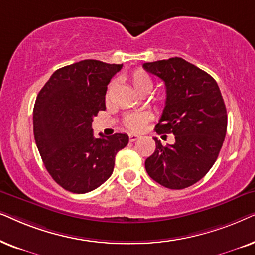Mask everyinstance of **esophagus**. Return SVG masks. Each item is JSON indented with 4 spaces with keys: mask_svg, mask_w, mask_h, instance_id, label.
<instances>
[{
    "mask_svg": "<svg viewBox=\"0 0 255 255\" xmlns=\"http://www.w3.org/2000/svg\"><path fill=\"white\" fill-rule=\"evenodd\" d=\"M138 135H136V134H129V141L130 142H135L136 140H138Z\"/></svg>",
    "mask_w": 255,
    "mask_h": 255,
    "instance_id": "obj_1",
    "label": "esophagus"
}]
</instances>
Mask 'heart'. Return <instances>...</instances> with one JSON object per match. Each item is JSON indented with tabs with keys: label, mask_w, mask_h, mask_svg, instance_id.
Instances as JSON below:
<instances>
[{
	"label": "heart",
	"mask_w": 255,
	"mask_h": 255,
	"mask_svg": "<svg viewBox=\"0 0 255 255\" xmlns=\"http://www.w3.org/2000/svg\"><path fill=\"white\" fill-rule=\"evenodd\" d=\"M130 83L138 93L147 87L151 88L150 78L142 71H135L131 73ZM149 119H150V113H148V112H134V113L126 115L124 124L131 131H140Z\"/></svg>",
	"instance_id": "obj_1"
}]
</instances>
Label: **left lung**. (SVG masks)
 Instances as JSON below:
<instances>
[{
	"label": "left lung",
	"instance_id": "8db88e82",
	"mask_svg": "<svg viewBox=\"0 0 255 255\" xmlns=\"http://www.w3.org/2000/svg\"><path fill=\"white\" fill-rule=\"evenodd\" d=\"M143 69L161 78L167 90L156 133L175 135L174 144L154 138L156 149L145 159V170L165 188H188L208 174L225 140L222 93L209 73L179 57L145 63Z\"/></svg>",
	"mask_w": 255,
	"mask_h": 255
}]
</instances>
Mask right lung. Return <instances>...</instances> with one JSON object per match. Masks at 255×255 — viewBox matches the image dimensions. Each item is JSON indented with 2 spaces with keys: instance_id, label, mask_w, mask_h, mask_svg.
<instances>
[{
  "instance_id": "add662e5",
  "label": "right lung",
  "mask_w": 255,
  "mask_h": 255,
  "mask_svg": "<svg viewBox=\"0 0 255 255\" xmlns=\"http://www.w3.org/2000/svg\"><path fill=\"white\" fill-rule=\"evenodd\" d=\"M122 64L86 59L57 70L37 96L33 135L46 170L67 191L86 193L111 177L127 134L93 136L107 85Z\"/></svg>"
}]
</instances>
